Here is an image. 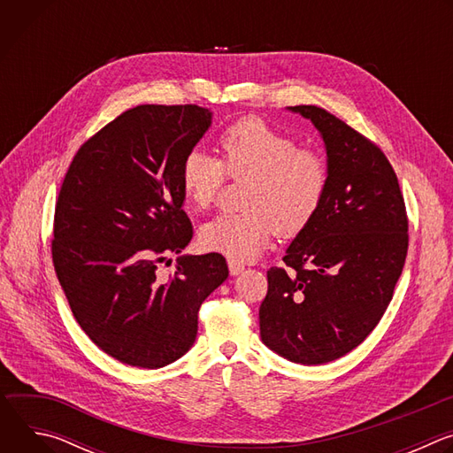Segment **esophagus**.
Masks as SVG:
<instances>
[{"label": "esophagus", "instance_id": "1", "mask_svg": "<svg viewBox=\"0 0 453 453\" xmlns=\"http://www.w3.org/2000/svg\"><path fill=\"white\" fill-rule=\"evenodd\" d=\"M243 264H240V262H234V260H229V273H231V276H238V274H242L243 273Z\"/></svg>", "mask_w": 453, "mask_h": 453}]
</instances>
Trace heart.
<instances>
[{"mask_svg": "<svg viewBox=\"0 0 453 453\" xmlns=\"http://www.w3.org/2000/svg\"><path fill=\"white\" fill-rule=\"evenodd\" d=\"M222 157L189 150L180 165L184 199L208 210L226 177L243 180L245 211L220 215L201 229V243L229 260L250 262L271 243L274 233L290 238L315 217L328 188L330 168L317 150L297 142L260 118L231 123L219 140Z\"/></svg>", "mask_w": 453, "mask_h": 453, "instance_id": "heart-1", "label": "heart"}]
</instances>
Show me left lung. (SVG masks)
Returning a JSON list of instances; mask_svg holds the SVG:
<instances>
[{
  "instance_id": "1",
  "label": "left lung",
  "mask_w": 453,
  "mask_h": 453,
  "mask_svg": "<svg viewBox=\"0 0 453 453\" xmlns=\"http://www.w3.org/2000/svg\"><path fill=\"white\" fill-rule=\"evenodd\" d=\"M326 147L330 179L315 217L267 271L260 335L283 358L317 365L355 349L393 299L409 249L398 177L385 154L317 105L288 107Z\"/></svg>"
}]
</instances>
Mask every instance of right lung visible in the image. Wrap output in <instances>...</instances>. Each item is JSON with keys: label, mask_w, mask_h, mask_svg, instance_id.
Returning <instances> with one entry per match:
<instances>
[{"label": "right lung", "mask_w": 453, "mask_h": 453, "mask_svg": "<svg viewBox=\"0 0 453 453\" xmlns=\"http://www.w3.org/2000/svg\"><path fill=\"white\" fill-rule=\"evenodd\" d=\"M199 105H138L75 154L58 191L51 256L86 335L112 358L165 367L196 342L203 301L229 269L219 252L179 256L193 229L182 211L180 165L211 125Z\"/></svg>", "instance_id": "right-lung-1"}]
</instances>
